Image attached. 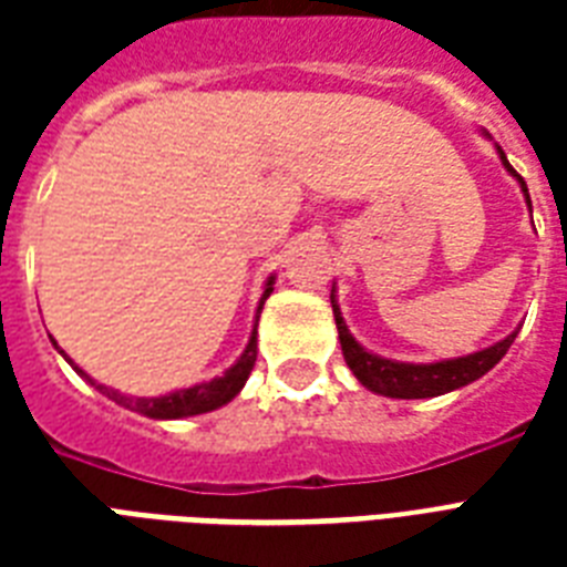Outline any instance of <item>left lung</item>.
<instances>
[{
	"label": "left lung",
	"instance_id": "left-lung-1",
	"mask_svg": "<svg viewBox=\"0 0 567 567\" xmlns=\"http://www.w3.org/2000/svg\"><path fill=\"white\" fill-rule=\"evenodd\" d=\"M501 150V146H497ZM501 158L506 164V171L512 176H518L515 167L506 162V155L501 150ZM520 188H524V196H527V185L518 176ZM332 311H336V323H338V338H341V350H344V359L350 364V371L355 373V379L362 382L364 388H371L377 394L385 396H400V400H421V396H439L447 394L453 388H462L467 382H474L483 373H488L494 364L501 362L506 350L512 347L515 336L512 332L509 338H503L501 344L488 347V350H480V353L462 355V359H447V362H435V364H405V362H388V359H379V355L368 353L364 347L355 344V338L347 332L344 318L336 306V297H332Z\"/></svg>",
	"mask_w": 567,
	"mask_h": 567
}]
</instances>
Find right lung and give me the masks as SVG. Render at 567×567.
<instances>
[{"instance_id":"right-lung-1","label":"right lung","mask_w":567,"mask_h":567,"mask_svg":"<svg viewBox=\"0 0 567 567\" xmlns=\"http://www.w3.org/2000/svg\"><path fill=\"white\" fill-rule=\"evenodd\" d=\"M274 285V279H267V288H265V297H261V302H258V311H261V306H265V300L270 297V288ZM256 329H252V338H249L247 350H244V355L238 359V364H231L229 371L223 373V377L212 379V382H203V385H194V388H185V391H176V394H167V396H153V400H135V396H126L120 394V391H111V388L105 385H96L91 377L84 371H75L82 373V377H87L93 382V385L100 388L102 394L111 396L114 403L126 405V409H135V412L146 414V417H190V414H203V412H212V409H217V405L229 403L231 396L238 394L240 388H244V382H247L249 371H252V364H256V353H258V341H256ZM66 359V355H64ZM70 362V359H66ZM73 364V362H70Z\"/></svg>"}]
</instances>
